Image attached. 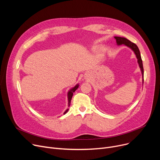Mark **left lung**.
Wrapping results in <instances>:
<instances>
[{
    "label": "left lung",
    "instance_id": "left-lung-1",
    "mask_svg": "<svg viewBox=\"0 0 160 160\" xmlns=\"http://www.w3.org/2000/svg\"><path fill=\"white\" fill-rule=\"evenodd\" d=\"M114 38L116 40V43L118 45H122V44H125L127 47L130 48L135 53V55L136 56V58L138 59V64H139V66L141 69L142 74V77L143 78V63H142V60L140 55V52L139 49H138V46L133 43V42H131L128 39H127L124 37H114Z\"/></svg>",
    "mask_w": 160,
    "mask_h": 160
}]
</instances>
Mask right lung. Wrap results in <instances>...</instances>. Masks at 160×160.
<instances>
[{
	"label": "right lung",
	"mask_w": 160,
	"mask_h": 160,
	"mask_svg": "<svg viewBox=\"0 0 160 160\" xmlns=\"http://www.w3.org/2000/svg\"><path fill=\"white\" fill-rule=\"evenodd\" d=\"M78 86H79V85L77 84L75 87H74L72 89H71L68 92V104H69V106H70V103H71V100L72 97V95H73V92L78 89ZM68 111V109H67V110L66 111V112H64V114H66Z\"/></svg>",
	"instance_id": "1"
}]
</instances>
